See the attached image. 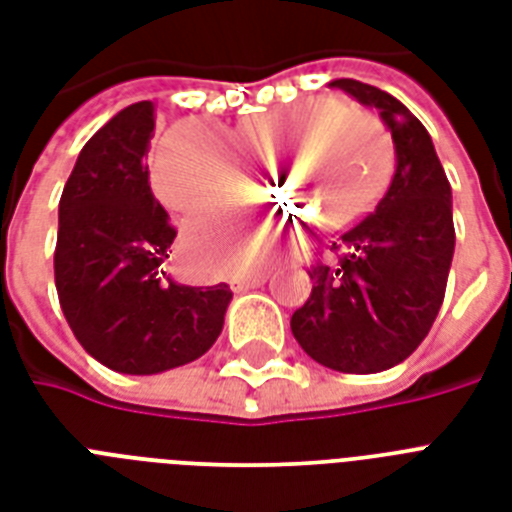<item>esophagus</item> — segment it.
Listing matches in <instances>:
<instances>
[{
    "label": "esophagus",
    "instance_id": "1",
    "mask_svg": "<svg viewBox=\"0 0 512 512\" xmlns=\"http://www.w3.org/2000/svg\"><path fill=\"white\" fill-rule=\"evenodd\" d=\"M265 279H268V273L265 271L247 273V276H233L231 287L236 289V292H244V289H255L260 287V284H265Z\"/></svg>",
    "mask_w": 512,
    "mask_h": 512
}]
</instances>
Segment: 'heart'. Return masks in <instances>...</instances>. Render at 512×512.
Here are the masks:
<instances>
[{
  "label": "heart",
  "instance_id": "1",
  "mask_svg": "<svg viewBox=\"0 0 512 512\" xmlns=\"http://www.w3.org/2000/svg\"><path fill=\"white\" fill-rule=\"evenodd\" d=\"M295 131L301 135L287 149L280 146ZM233 138L255 156L270 159L276 172L292 151L308 148L292 167L295 183H305L308 201L327 228L353 223L380 193L390 164V140L380 119L345 108L340 100L308 98L249 116L236 124ZM282 151L279 152L278 148ZM156 196L180 215H209L228 204L239 180V164L207 124L183 122L172 127L156 146L151 167ZM212 257H239L217 231L191 228ZM241 260H252L244 257Z\"/></svg>",
  "mask_w": 512,
  "mask_h": 512
}]
</instances>
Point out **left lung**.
<instances>
[{
    "mask_svg": "<svg viewBox=\"0 0 512 512\" xmlns=\"http://www.w3.org/2000/svg\"><path fill=\"white\" fill-rule=\"evenodd\" d=\"M332 87L380 111L396 172L374 212L332 241L335 260L308 271L313 289L292 313V335L327 369L374 374L412 356L444 303L454 257L452 185L428 130L401 100L356 79Z\"/></svg>",
    "mask_w": 512,
    "mask_h": 512,
    "instance_id": "obj_1",
    "label": "left lung"
}]
</instances>
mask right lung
Here are the masks:
<instances>
[{"instance_id": "obj_1", "label": "right lung", "mask_w": 512, "mask_h": 512, "mask_svg": "<svg viewBox=\"0 0 512 512\" xmlns=\"http://www.w3.org/2000/svg\"><path fill=\"white\" fill-rule=\"evenodd\" d=\"M151 100L100 127L58 204L55 287L68 327L100 364L159 374L204 356L223 332L231 287H188L164 271L175 228L148 183Z\"/></svg>"}]
</instances>
